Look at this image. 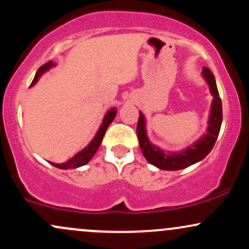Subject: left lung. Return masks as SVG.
<instances>
[{
    "instance_id": "8db88e82",
    "label": "left lung",
    "mask_w": 249,
    "mask_h": 249,
    "mask_svg": "<svg viewBox=\"0 0 249 249\" xmlns=\"http://www.w3.org/2000/svg\"><path fill=\"white\" fill-rule=\"evenodd\" d=\"M202 76L208 84L210 93L213 95L212 107L209 112L208 127L207 133L198 138L197 141L187 149L178 152L164 151L160 147L151 144L149 137L146 135L145 127V117L142 112H139V119L137 124V136L139 139V146L144 157L152 165L157 166L162 170H181V169L188 168V166L195 164L203 160L207 155L212 151L215 142H216L218 133H220L221 124H222V103L218 95L216 81H215L214 74L209 68L203 67L202 70Z\"/></svg>"
}]
</instances>
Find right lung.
<instances>
[{"mask_svg": "<svg viewBox=\"0 0 249 249\" xmlns=\"http://www.w3.org/2000/svg\"><path fill=\"white\" fill-rule=\"evenodd\" d=\"M53 66H55V64H53V61H48L47 64H45L43 66H41L39 70H37L36 74H35L34 80H33L31 86L36 84L37 80L40 79V76L42 75L45 72H47L49 68H52ZM116 114H117V110L114 107L106 112V114H105V117H104L103 123H102V125H100L99 130L97 131L94 138L89 142V144L85 147V149L81 150V151H79L78 154H75L72 158H71V160H68L67 162H65V163H52L51 162V164L55 166V168L64 169V170H67V169H73V168L75 169V168H79V166H83L85 164H87V163L91 160V158L93 157L95 152H97V150L99 149L100 144H102V141L104 138V135H105L108 125H110L111 123L113 122V119L116 118Z\"/></svg>", "mask_w": 249, "mask_h": 249, "instance_id": "right-lung-1", "label": "right lung"}]
</instances>
